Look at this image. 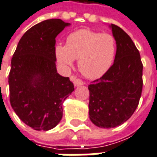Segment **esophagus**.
<instances>
[{"label":"esophagus","mask_w":157,"mask_h":157,"mask_svg":"<svg viewBox=\"0 0 157 157\" xmlns=\"http://www.w3.org/2000/svg\"><path fill=\"white\" fill-rule=\"evenodd\" d=\"M71 81L74 83V86H81V85H83V82H82L81 79H76L75 76H72L71 77Z\"/></svg>","instance_id":"obj_1"}]
</instances>
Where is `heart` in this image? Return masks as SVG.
Segmentation results:
<instances>
[{
  "label": "heart",
  "instance_id": "heart-1",
  "mask_svg": "<svg viewBox=\"0 0 157 157\" xmlns=\"http://www.w3.org/2000/svg\"><path fill=\"white\" fill-rule=\"evenodd\" d=\"M117 52V44L109 34H101L83 29L70 34L66 45L58 43L54 55L60 67L67 71L78 59V68L83 75L98 78L111 67Z\"/></svg>",
  "mask_w": 157,
  "mask_h": 157
}]
</instances>
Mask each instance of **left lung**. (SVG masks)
I'll list each match as a JSON object with an SVG mask.
<instances>
[{
  "label": "left lung",
  "instance_id": "left-lung-1",
  "mask_svg": "<svg viewBox=\"0 0 157 157\" xmlns=\"http://www.w3.org/2000/svg\"><path fill=\"white\" fill-rule=\"evenodd\" d=\"M117 44L114 63L88 86L89 118L95 126L112 128L132 117L143 87V64L131 37L117 25H109Z\"/></svg>",
  "mask_w": 157,
  "mask_h": 157
}]
</instances>
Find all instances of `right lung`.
Instances as JSON below:
<instances>
[{
  "label": "right lung",
  "instance_id": "add662e5",
  "mask_svg": "<svg viewBox=\"0 0 157 157\" xmlns=\"http://www.w3.org/2000/svg\"><path fill=\"white\" fill-rule=\"evenodd\" d=\"M71 24L59 18L40 22L21 37L11 61L10 103L19 119L37 131L55 128L63 105L74 91L69 77L56 68L55 38Z\"/></svg>",
  "mask_w": 157,
  "mask_h": 157
}]
</instances>
